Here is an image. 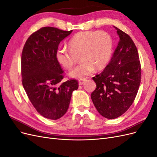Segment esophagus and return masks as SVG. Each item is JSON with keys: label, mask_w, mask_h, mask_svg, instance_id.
<instances>
[{"label": "esophagus", "mask_w": 157, "mask_h": 157, "mask_svg": "<svg viewBox=\"0 0 157 157\" xmlns=\"http://www.w3.org/2000/svg\"><path fill=\"white\" fill-rule=\"evenodd\" d=\"M85 81H86V79H80L78 80V84L79 85H82Z\"/></svg>", "instance_id": "34e87169"}]
</instances>
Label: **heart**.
Segmentation results:
<instances>
[{
  "instance_id": "heart-1",
  "label": "heart",
  "mask_w": 157,
  "mask_h": 157,
  "mask_svg": "<svg viewBox=\"0 0 157 157\" xmlns=\"http://www.w3.org/2000/svg\"><path fill=\"white\" fill-rule=\"evenodd\" d=\"M69 49L59 47L56 58L66 69H71L80 56L81 61L69 73L70 77L82 79L91 75L95 68L105 67L111 59L113 41L109 33L104 31H81L75 34L69 42Z\"/></svg>"
}]
</instances>
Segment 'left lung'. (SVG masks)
<instances>
[{"mask_svg":"<svg viewBox=\"0 0 157 157\" xmlns=\"http://www.w3.org/2000/svg\"><path fill=\"white\" fill-rule=\"evenodd\" d=\"M119 36L110 62L92 79L96 88L91 94L94 106L105 118L124 114L134 102L141 82L138 52L130 36L113 26Z\"/></svg>","mask_w":157,"mask_h":157,"instance_id":"8db88e82","label":"left lung"}]
</instances>
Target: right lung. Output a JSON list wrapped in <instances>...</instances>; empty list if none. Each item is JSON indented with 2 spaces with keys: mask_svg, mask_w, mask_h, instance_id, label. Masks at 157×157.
Wrapping results in <instances>:
<instances>
[{
  "mask_svg": "<svg viewBox=\"0 0 157 157\" xmlns=\"http://www.w3.org/2000/svg\"><path fill=\"white\" fill-rule=\"evenodd\" d=\"M73 30L44 27L28 38L21 54L22 84L36 110L51 120L63 117L69 106L77 80L61 82L64 71L56 58L61 41Z\"/></svg>",
  "mask_w": 157,
  "mask_h": 157,
  "instance_id": "obj_1",
  "label": "right lung"
}]
</instances>
